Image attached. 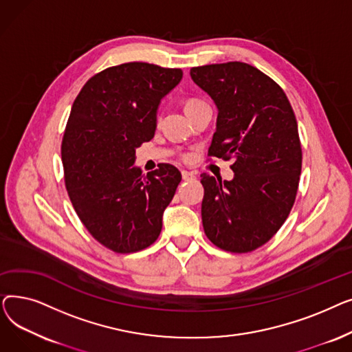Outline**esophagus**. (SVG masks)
I'll return each instance as SVG.
<instances>
[{
	"instance_id": "obj_1",
	"label": "esophagus",
	"mask_w": 352,
	"mask_h": 352,
	"mask_svg": "<svg viewBox=\"0 0 352 352\" xmlns=\"http://www.w3.org/2000/svg\"><path fill=\"white\" fill-rule=\"evenodd\" d=\"M182 178L186 181H190V179H195V174L194 173H190V171H182Z\"/></svg>"
}]
</instances>
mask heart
I'll return each instance as SVG.
<instances>
[{"mask_svg": "<svg viewBox=\"0 0 352 352\" xmlns=\"http://www.w3.org/2000/svg\"><path fill=\"white\" fill-rule=\"evenodd\" d=\"M199 105H206V102L201 101V100H197V98H191V100H188V101L186 102V111L188 113L190 109H194V108H197V107H199Z\"/></svg>", "mask_w": 352, "mask_h": 352, "instance_id": "heart-1", "label": "heart"}]
</instances>
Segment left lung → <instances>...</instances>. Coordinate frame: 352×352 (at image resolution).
<instances>
[{
    "label": "left lung",
    "mask_w": 352,
    "mask_h": 352,
    "mask_svg": "<svg viewBox=\"0 0 352 352\" xmlns=\"http://www.w3.org/2000/svg\"><path fill=\"white\" fill-rule=\"evenodd\" d=\"M192 81L218 108L210 157L234 160V178L201 174L202 226L230 252H251L281 228L297 197L302 151L283 88L245 63L194 67Z\"/></svg>",
    "instance_id": "obj_1"
}]
</instances>
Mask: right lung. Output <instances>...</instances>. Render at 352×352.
I'll use <instances>...</instances> for the list:
<instances>
[{"label":"right lung","instance_id":"right-lung-1","mask_svg":"<svg viewBox=\"0 0 352 352\" xmlns=\"http://www.w3.org/2000/svg\"><path fill=\"white\" fill-rule=\"evenodd\" d=\"M181 78L179 68L126 63L91 77L72 104L61 145L65 187L81 223L114 252L157 241L181 181L171 164L148 174L134 165L135 148L155 134L161 100Z\"/></svg>","mask_w":352,"mask_h":352}]
</instances>
